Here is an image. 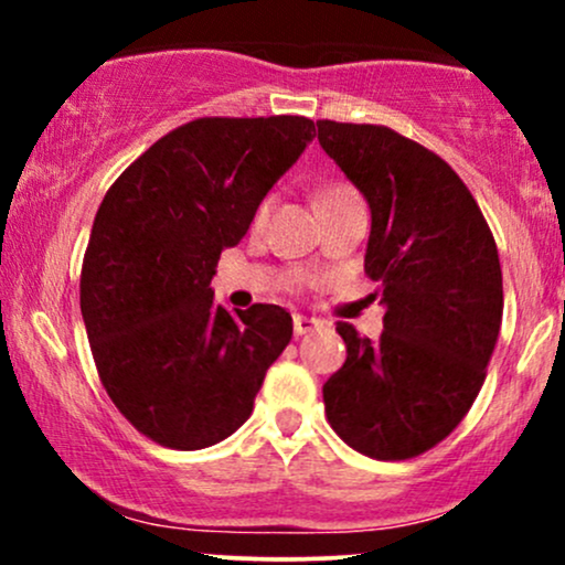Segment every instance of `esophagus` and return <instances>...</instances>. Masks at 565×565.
Here are the masks:
<instances>
[{"label": "esophagus", "instance_id": "34e87169", "mask_svg": "<svg viewBox=\"0 0 565 565\" xmlns=\"http://www.w3.org/2000/svg\"><path fill=\"white\" fill-rule=\"evenodd\" d=\"M291 323H295V334L302 337V334L313 332V329L319 327V319H310V316H300V313H297L295 321H291Z\"/></svg>", "mask_w": 565, "mask_h": 565}]
</instances>
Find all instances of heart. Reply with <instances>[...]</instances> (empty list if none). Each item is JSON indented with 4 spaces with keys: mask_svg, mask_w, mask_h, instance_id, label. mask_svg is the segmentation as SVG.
<instances>
[{
    "mask_svg": "<svg viewBox=\"0 0 565 565\" xmlns=\"http://www.w3.org/2000/svg\"><path fill=\"white\" fill-rule=\"evenodd\" d=\"M337 191H348V188H329V191H323L321 196H327V193H337ZM265 212H268V204L260 206V217H265Z\"/></svg>",
    "mask_w": 565,
    "mask_h": 565,
    "instance_id": "1",
    "label": "heart"
}]
</instances>
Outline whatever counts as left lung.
<instances>
[{
    "instance_id": "8db88e82",
    "label": "left lung",
    "mask_w": 565,
    "mask_h": 565,
    "mask_svg": "<svg viewBox=\"0 0 565 565\" xmlns=\"http://www.w3.org/2000/svg\"><path fill=\"white\" fill-rule=\"evenodd\" d=\"M316 125L372 212L364 268L385 305L380 340L337 323L348 359L323 385L327 419L366 457H417L462 423L486 380L504 305L494 236L425 146L377 125Z\"/></svg>"
}]
</instances>
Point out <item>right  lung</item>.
Masks as SVG:
<instances>
[{
  "mask_svg": "<svg viewBox=\"0 0 565 565\" xmlns=\"http://www.w3.org/2000/svg\"><path fill=\"white\" fill-rule=\"evenodd\" d=\"M316 135L305 116L188 121L108 188L82 265V319L103 387L142 436L206 449L249 419L291 340L278 305L215 300L220 252Z\"/></svg>",
  "mask_w": 565,
  "mask_h": 565,
  "instance_id": "1",
  "label": "right lung"
}]
</instances>
